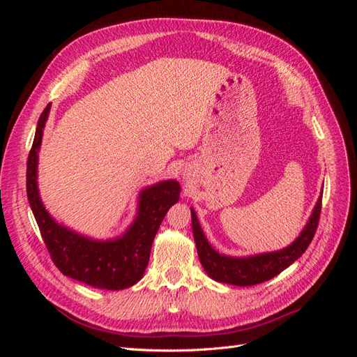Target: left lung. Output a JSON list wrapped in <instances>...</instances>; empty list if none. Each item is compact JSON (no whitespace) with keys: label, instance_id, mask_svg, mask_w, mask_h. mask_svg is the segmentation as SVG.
<instances>
[{"label":"left lung","instance_id":"1","mask_svg":"<svg viewBox=\"0 0 357 357\" xmlns=\"http://www.w3.org/2000/svg\"><path fill=\"white\" fill-rule=\"evenodd\" d=\"M321 210V193L311 211L307 225L301 231L298 238L282 250L266 252L252 256H228L219 253L208 243L205 236L197 213L190 207L192 214V231L195 238L199 261L204 266V271L213 280L219 283L234 284V286H255L268 282L273 277L278 275L287 266L294 264L307 250L312 236L316 234L319 218Z\"/></svg>","mask_w":357,"mask_h":357}]
</instances>
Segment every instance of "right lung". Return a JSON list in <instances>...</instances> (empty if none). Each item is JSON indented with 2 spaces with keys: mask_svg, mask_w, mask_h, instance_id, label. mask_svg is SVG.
Wrapping results in <instances>:
<instances>
[{
  "mask_svg": "<svg viewBox=\"0 0 357 357\" xmlns=\"http://www.w3.org/2000/svg\"><path fill=\"white\" fill-rule=\"evenodd\" d=\"M50 105L41 113L28 156L26 193L32 214L52 261L59 271L95 289L122 290L138 283L149 265L150 250L167 211L180 199V183L162 180L138 193L137 214L126 231L109 240L83 235L52 218L38 190V152Z\"/></svg>",
  "mask_w": 357,
  "mask_h": 357,
  "instance_id": "add662e5",
  "label": "right lung"
}]
</instances>
